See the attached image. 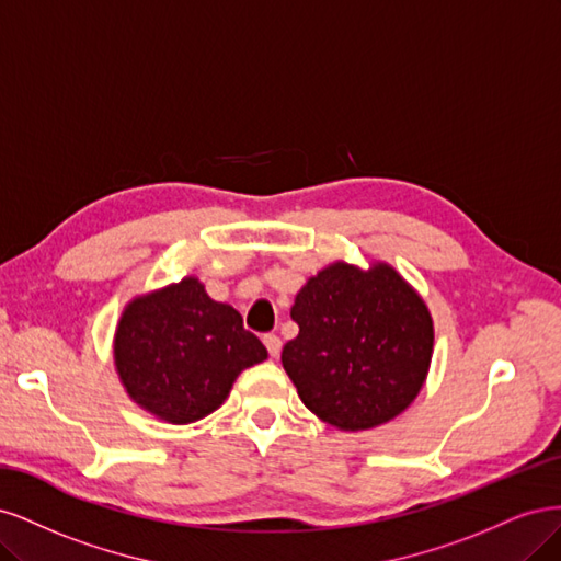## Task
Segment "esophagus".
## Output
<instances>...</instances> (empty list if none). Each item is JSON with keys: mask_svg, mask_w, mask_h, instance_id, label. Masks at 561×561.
I'll use <instances>...</instances> for the list:
<instances>
[{"mask_svg": "<svg viewBox=\"0 0 561 561\" xmlns=\"http://www.w3.org/2000/svg\"><path fill=\"white\" fill-rule=\"evenodd\" d=\"M264 346H266V351H268L271 358H278V355H280V348H283L280 336H278V334H266V336H264Z\"/></svg>", "mask_w": 561, "mask_h": 561, "instance_id": "34e87169", "label": "esophagus"}]
</instances>
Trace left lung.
<instances>
[{
	"instance_id": "1",
	"label": "left lung",
	"mask_w": 561,
	"mask_h": 561,
	"mask_svg": "<svg viewBox=\"0 0 561 561\" xmlns=\"http://www.w3.org/2000/svg\"><path fill=\"white\" fill-rule=\"evenodd\" d=\"M290 316L299 334L283 346V367L301 402L330 426H381L426 383L433 316L390 264H328L297 293Z\"/></svg>"
}]
</instances>
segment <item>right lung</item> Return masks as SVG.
Instances as JSON below:
<instances>
[{
  "mask_svg": "<svg viewBox=\"0 0 561 561\" xmlns=\"http://www.w3.org/2000/svg\"><path fill=\"white\" fill-rule=\"evenodd\" d=\"M266 348L196 276L130 299L116 322L114 367L128 398L165 423H194L229 398Z\"/></svg>",
  "mask_w": 561,
  "mask_h": 561,
  "instance_id": "add662e5",
  "label": "right lung"
}]
</instances>
